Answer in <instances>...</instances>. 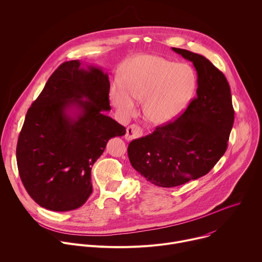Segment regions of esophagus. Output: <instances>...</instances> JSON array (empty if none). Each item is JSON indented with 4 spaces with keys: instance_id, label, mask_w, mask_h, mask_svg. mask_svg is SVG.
I'll return each instance as SVG.
<instances>
[{
    "instance_id": "1",
    "label": "esophagus",
    "mask_w": 262,
    "mask_h": 262,
    "mask_svg": "<svg viewBox=\"0 0 262 262\" xmlns=\"http://www.w3.org/2000/svg\"><path fill=\"white\" fill-rule=\"evenodd\" d=\"M143 134L142 129L137 126V125H130L127 128V132H126V139L127 140H132L138 137H141Z\"/></svg>"
}]
</instances>
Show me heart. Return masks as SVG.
I'll return each mask as SVG.
<instances>
[{"mask_svg": "<svg viewBox=\"0 0 262 262\" xmlns=\"http://www.w3.org/2000/svg\"><path fill=\"white\" fill-rule=\"evenodd\" d=\"M123 84L112 88L115 106L130 116L136 102L144 101L143 114L154 125H165L176 120L188 106L196 88L194 69L186 64H174L156 56H137L126 65Z\"/></svg>", "mask_w": 262, "mask_h": 262, "instance_id": "obj_1", "label": "heart"}]
</instances>
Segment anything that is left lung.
Wrapping results in <instances>:
<instances>
[{
    "mask_svg": "<svg viewBox=\"0 0 262 262\" xmlns=\"http://www.w3.org/2000/svg\"><path fill=\"white\" fill-rule=\"evenodd\" d=\"M193 63L197 96L174 121L161 125L128 146L133 168L151 184L170 188L197 180L225 154L234 111L225 75L203 56L172 47Z\"/></svg>",
    "mask_w": 262,
    "mask_h": 262,
    "instance_id": "obj_1",
    "label": "left lung"
}]
</instances>
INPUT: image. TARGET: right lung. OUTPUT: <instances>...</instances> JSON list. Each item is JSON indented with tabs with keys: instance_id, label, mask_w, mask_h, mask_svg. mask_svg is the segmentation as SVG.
<instances>
[{
	"instance_id": "right-lung-1",
	"label": "right lung",
	"mask_w": 262,
	"mask_h": 262,
	"mask_svg": "<svg viewBox=\"0 0 262 262\" xmlns=\"http://www.w3.org/2000/svg\"><path fill=\"white\" fill-rule=\"evenodd\" d=\"M110 88L100 68L65 62L29 108L16 146L17 167L29 195L46 210L80 207L93 192L92 166L111 138L125 135L124 126L104 115L111 111Z\"/></svg>"
}]
</instances>
